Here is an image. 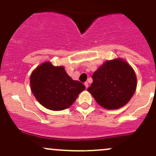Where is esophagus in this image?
<instances>
[{"label":"esophagus","mask_w":156,"mask_h":156,"mask_svg":"<svg viewBox=\"0 0 156 156\" xmlns=\"http://www.w3.org/2000/svg\"><path fill=\"white\" fill-rule=\"evenodd\" d=\"M84 86H85L86 88H87V87H88V83H87V82L84 83Z\"/></svg>","instance_id":"34e87169"}]
</instances>
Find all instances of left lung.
I'll use <instances>...</instances> for the list:
<instances>
[{"mask_svg":"<svg viewBox=\"0 0 156 156\" xmlns=\"http://www.w3.org/2000/svg\"><path fill=\"white\" fill-rule=\"evenodd\" d=\"M92 78L87 90L106 109H117L126 105L136 88L134 71L119 58L106 61L93 74Z\"/></svg>","mask_w":156,"mask_h":156,"instance_id":"obj_1","label":"left lung"}]
</instances>
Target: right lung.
Masks as SVG:
<instances>
[{
	"label": "right lung",
	"instance_id": "1",
	"mask_svg": "<svg viewBox=\"0 0 156 156\" xmlns=\"http://www.w3.org/2000/svg\"><path fill=\"white\" fill-rule=\"evenodd\" d=\"M30 85L37 101L45 108L54 111L69 108L85 89L82 83L69 76L63 66H53L49 62L33 71Z\"/></svg>",
	"mask_w": 156,
	"mask_h": 156
}]
</instances>
